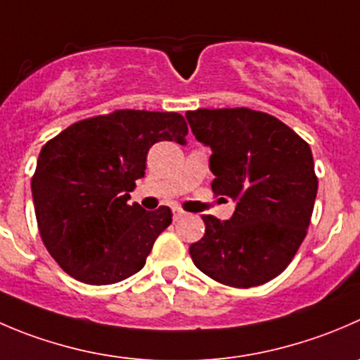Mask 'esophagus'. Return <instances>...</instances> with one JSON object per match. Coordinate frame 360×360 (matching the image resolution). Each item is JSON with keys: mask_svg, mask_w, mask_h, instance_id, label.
I'll use <instances>...</instances> for the list:
<instances>
[{"mask_svg": "<svg viewBox=\"0 0 360 360\" xmlns=\"http://www.w3.org/2000/svg\"><path fill=\"white\" fill-rule=\"evenodd\" d=\"M184 216V211H181V209H174V219H179V218H183Z\"/></svg>", "mask_w": 360, "mask_h": 360, "instance_id": "1", "label": "esophagus"}]
</instances>
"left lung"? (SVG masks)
Listing matches in <instances>:
<instances>
[{
    "label": "left lung",
    "instance_id": "8db88e82",
    "mask_svg": "<svg viewBox=\"0 0 360 360\" xmlns=\"http://www.w3.org/2000/svg\"><path fill=\"white\" fill-rule=\"evenodd\" d=\"M186 120L212 151V191L236 200L230 219L202 216L205 233L190 246L191 260L229 287L267 283L308 232L319 190L311 149L280 120L246 107L188 110Z\"/></svg>",
    "mask_w": 360,
    "mask_h": 360
}]
</instances>
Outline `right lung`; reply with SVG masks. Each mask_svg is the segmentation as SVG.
<instances>
[{"label":"right lung","instance_id":"add662e5","mask_svg":"<svg viewBox=\"0 0 360 360\" xmlns=\"http://www.w3.org/2000/svg\"><path fill=\"white\" fill-rule=\"evenodd\" d=\"M177 112L116 110L73 123L41 148L31 179L45 248L59 267L87 285H110L139 273L156 237L172 223L162 205L128 204L144 177L153 144H186Z\"/></svg>","mask_w":360,"mask_h":360}]
</instances>
